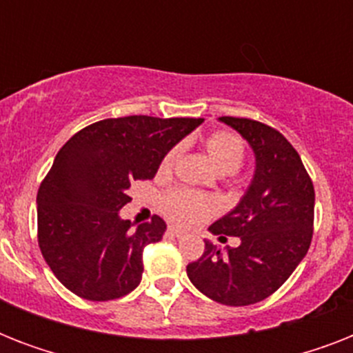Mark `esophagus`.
I'll return each mask as SVG.
<instances>
[{"label": "esophagus", "mask_w": 353, "mask_h": 353, "mask_svg": "<svg viewBox=\"0 0 353 353\" xmlns=\"http://www.w3.org/2000/svg\"><path fill=\"white\" fill-rule=\"evenodd\" d=\"M168 232H170L172 236H176V238H181V236H185V231H183V229H179V227H176V225L168 227Z\"/></svg>", "instance_id": "1"}]
</instances>
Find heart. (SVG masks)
Listing matches in <instances>:
<instances>
[{"label":"heart","instance_id":"1","mask_svg":"<svg viewBox=\"0 0 353 353\" xmlns=\"http://www.w3.org/2000/svg\"><path fill=\"white\" fill-rule=\"evenodd\" d=\"M203 148L216 172L221 176L234 174L245 157V144L240 135H236L234 132H227V130L210 133L209 137L205 139ZM177 157H179V146L168 150L161 161L159 174H170ZM161 209L172 221L181 223V225H194L214 214L216 203L214 199L205 194L192 192L187 188H174L163 196Z\"/></svg>","mask_w":353,"mask_h":353}]
</instances>
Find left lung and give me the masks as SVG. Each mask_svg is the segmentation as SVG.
Masks as SVG:
<instances>
[{"instance_id": "8db88e82", "label": "left lung", "mask_w": 353, "mask_h": 353, "mask_svg": "<svg viewBox=\"0 0 353 353\" xmlns=\"http://www.w3.org/2000/svg\"><path fill=\"white\" fill-rule=\"evenodd\" d=\"M254 152V176L234 209L209 227L240 245L225 252L205 240V252L187 265L190 282L225 306H249L268 299L290 279L306 256L313 236L315 190L301 155L263 122L220 117Z\"/></svg>"}]
</instances>
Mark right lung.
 <instances>
[{
	"label": "right lung",
	"mask_w": 353,
	"mask_h": 353,
	"mask_svg": "<svg viewBox=\"0 0 353 353\" xmlns=\"http://www.w3.org/2000/svg\"><path fill=\"white\" fill-rule=\"evenodd\" d=\"M203 119H104L74 133L36 196L38 245L60 282L85 301L128 295L143 279V251L163 238L159 216L133 223L119 210L128 188L152 179L161 161Z\"/></svg>",
	"instance_id": "obj_1"
}]
</instances>
